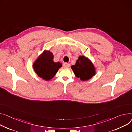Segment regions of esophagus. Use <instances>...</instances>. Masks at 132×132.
<instances>
[{
  "instance_id": "34e87169",
  "label": "esophagus",
  "mask_w": 132,
  "mask_h": 132,
  "mask_svg": "<svg viewBox=\"0 0 132 132\" xmlns=\"http://www.w3.org/2000/svg\"><path fill=\"white\" fill-rule=\"evenodd\" d=\"M63 66L65 67H66V68H68V67H69L70 66V65H69V64H68V63H64L63 64Z\"/></svg>"
}]
</instances>
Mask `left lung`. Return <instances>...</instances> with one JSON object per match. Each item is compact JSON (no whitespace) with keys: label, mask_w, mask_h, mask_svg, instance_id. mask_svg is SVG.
<instances>
[{"label":"left lung","mask_w":132,"mask_h":132,"mask_svg":"<svg viewBox=\"0 0 132 132\" xmlns=\"http://www.w3.org/2000/svg\"><path fill=\"white\" fill-rule=\"evenodd\" d=\"M75 75L82 81L89 80L95 74L94 67L91 61L85 56H80L75 65L71 66Z\"/></svg>","instance_id":"1"}]
</instances>
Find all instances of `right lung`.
Masks as SVG:
<instances>
[{"label": "right lung", "instance_id": "obj_1", "mask_svg": "<svg viewBox=\"0 0 132 132\" xmlns=\"http://www.w3.org/2000/svg\"><path fill=\"white\" fill-rule=\"evenodd\" d=\"M53 59V54L49 51H45L33 64L35 72L44 80H50L62 66L60 63H55Z\"/></svg>", "mask_w": 132, "mask_h": 132}]
</instances>
